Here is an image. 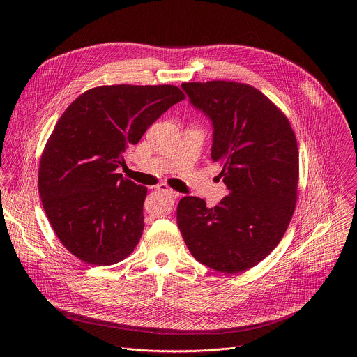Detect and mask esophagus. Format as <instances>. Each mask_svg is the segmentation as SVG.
<instances>
[{
  "label": "esophagus",
  "mask_w": 357,
  "mask_h": 357,
  "mask_svg": "<svg viewBox=\"0 0 357 357\" xmlns=\"http://www.w3.org/2000/svg\"><path fill=\"white\" fill-rule=\"evenodd\" d=\"M158 190L165 192V193H168V195H169V196H172V197H178V196H179V193H178L176 190L171 189L167 183H161V185H158Z\"/></svg>",
  "instance_id": "1"
}]
</instances>
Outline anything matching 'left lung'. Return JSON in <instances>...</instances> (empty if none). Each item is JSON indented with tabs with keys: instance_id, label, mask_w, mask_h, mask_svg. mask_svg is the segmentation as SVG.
I'll list each match as a JSON object with an SVG mask.
<instances>
[{
	"instance_id": "left-lung-1",
	"label": "left lung",
	"mask_w": 357,
	"mask_h": 357,
	"mask_svg": "<svg viewBox=\"0 0 357 357\" xmlns=\"http://www.w3.org/2000/svg\"><path fill=\"white\" fill-rule=\"evenodd\" d=\"M190 105L213 126L212 160L229 189L215 208L185 196L176 222L192 256L206 267L243 273L281 241L295 211L299 160L285 114L245 83H182Z\"/></svg>"
}]
</instances>
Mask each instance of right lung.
I'll list each match as a JSON object with an SVG mask.
<instances>
[{"instance_id":"1","label":"right lung","mask_w":357,"mask_h":357,"mask_svg":"<svg viewBox=\"0 0 357 357\" xmlns=\"http://www.w3.org/2000/svg\"><path fill=\"white\" fill-rule=\"evenodd\" d=\"M183 98L172 84L100 86L56 123L39 162V196L58 238L82 261L112 266L134 251L146 188L116 169L126 148Z\"/></svg>"}]
</instances>
